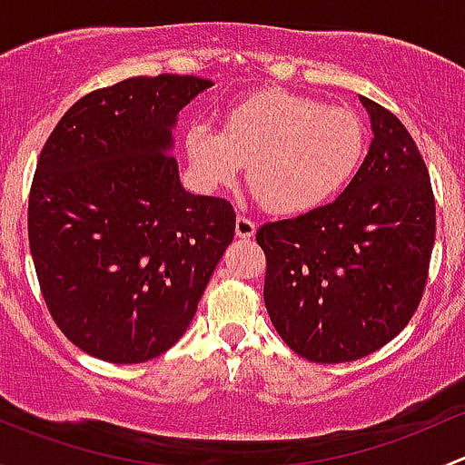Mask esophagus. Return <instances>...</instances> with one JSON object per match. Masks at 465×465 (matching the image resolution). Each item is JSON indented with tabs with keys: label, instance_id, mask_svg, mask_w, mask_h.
<instances>
[{
	"label": "esophagus",
	"instance_id": "34e87169",
	"mask_svg": "<svg viewBox=\"0 0 465 465\" xmlns=\"http://www.w3.org/2000/svg\"><path fill=\"white\" fill-rule=\"evenodd\" d=\"M256 233V223L247 215H238L236 218V236L238 238H252Z\"/></svg>",
	"mask_w": 465,
	"mask_h": 465
}]
</instances>
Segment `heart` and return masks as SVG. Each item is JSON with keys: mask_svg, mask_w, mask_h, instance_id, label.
<instances>
[{"mask_svg": "<svg viewBox=\"0 0 465 465\" xmlns=\"http://www.w3.org/2000/svg\"><path fill=\"white\" fill-rule=\"evenodd\" d=\"M186 154L206 189H229L250 166L256 198L276 213H306L340 193L364 153V128L346 107L265 89L229 107L223 130L195 124Z\"/></svg>", "mask_w": 465, "mask_h": 465, "instance_id": "1", "label": "heart"}]
</instances>
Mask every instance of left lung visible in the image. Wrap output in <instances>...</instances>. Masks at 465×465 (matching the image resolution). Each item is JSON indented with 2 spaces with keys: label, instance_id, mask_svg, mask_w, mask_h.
Returning a JSON list of instances; mask_svg holds the SVG:
<instances>
[{
  "label": "left lung",
  "instance_id": "8db88e82",
  "mask_svg": "<svg viewBox=\"0 0 465 465\" xmlns=\"http://www.w3.org/2000/svg\"><path fill=\"white\" fill-rule=\"evenodd\" d=\"M373 139L335 203L267 223V315L311 362L360 360L391 341L419 308L434 247L428 168L405 125L360 96Z\"/></svg>",
  "mask_w": 465,
  "mask_h": 465
}]
</instances>
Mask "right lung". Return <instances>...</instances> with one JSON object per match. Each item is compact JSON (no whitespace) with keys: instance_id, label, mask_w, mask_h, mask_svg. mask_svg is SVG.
I'll list each match as a JSON object with an SVG mask.
<instances>
[{"instance_id":"right-lung-1","label":"right lung","mask_w":465,"mask_h":465,"mask_svg":"<svg viewBox=\"0 0 465 465\" xmlns=\"http://www.w3.org/2000/svg\"><path fill=\"white\" fill-rule=\"evenodd\" d=\"M213 83L137 76L74 103L37 159L29 245L42 297L85 353L137 364L166 353L233 241L223 198L182 186L177 114Z\"/></svg>"}]
</instances>
